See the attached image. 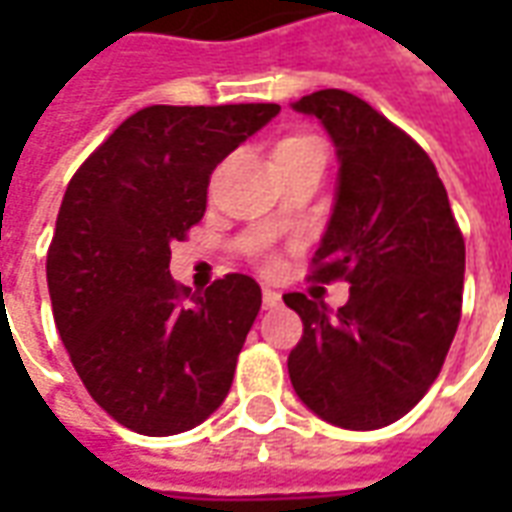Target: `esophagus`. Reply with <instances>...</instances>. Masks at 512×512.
Instances as JSON below:
<instances>
[{
	"label": "esophagus",
	"mask_w": 512,
	"mask_h": 512,
	"mask_svg": "<svg viewBox=\"0 0 512 512\" xmlns=\"http://www.w3.org/2000/svg\"><path fill=\"white\" fill-rule=\"evenodd\" d=\"M279 304H282V296H279L277 290L263 288V307H266V310H277Z\"/></svg>",
	"instance_id": "esophagus-1"
}]
</instances>
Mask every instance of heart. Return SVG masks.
<instances>
[{
    "instance_id": "obj_1",
    "label": "heart",
    "mask_w": 512,
    "mask_h": 512,
    "mask_svg": "<svg viewBox=\"0 0 512 512\" xmlns=\"http://www.w3.org/2000/svg\"><path fill=\"white\" fill-rule=\"evenodd\" d=\"M279 147H323L315 136H288V139H282L277 145Z\"/></svg>"
}]
</instances>
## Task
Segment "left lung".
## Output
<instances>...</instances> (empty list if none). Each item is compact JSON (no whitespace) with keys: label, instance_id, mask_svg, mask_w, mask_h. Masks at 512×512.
Segmentation results:
<instances>
[{"label":"left lung","instance_id":"1","mask_svg":"<svg viewBox=\"0 0 512 512\" xmlns=\"http://www.w3.org/2000/svg\"><path fill=\"white\" fill-rule=\"evenodd\" d=\"M290 106L321 120L340 161L312 277L351 282L337 312L304 293L282 296L304 321L288 356L290 384L337 428H384L417 406L450 351L463 235L428 153L373 106L345 90Z\"/></svg>","mask_w":512,"mask_h":512}]
</instances>
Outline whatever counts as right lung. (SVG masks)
Segmentation results:
<instances>
[{
	"instance_id": "obj_1",
	"label": "right lung",
	"mask_w": 512,
	"mask_h": 512,
	"mask_svg": "<svg viewBox=\"0 0 512 512\" xmlns=\"http://www.w3.org/2000/svg\"><path fill=\"white\" fill-rule=\"evenodd\" d=\"M277 115V104L147 106L68 183L46 260L54 323L95 403L136 433L197 428L230 392L260 285L227 274L178 288L169 244L202 219L216 164Z\"/></svg>"
}]
</instances>
